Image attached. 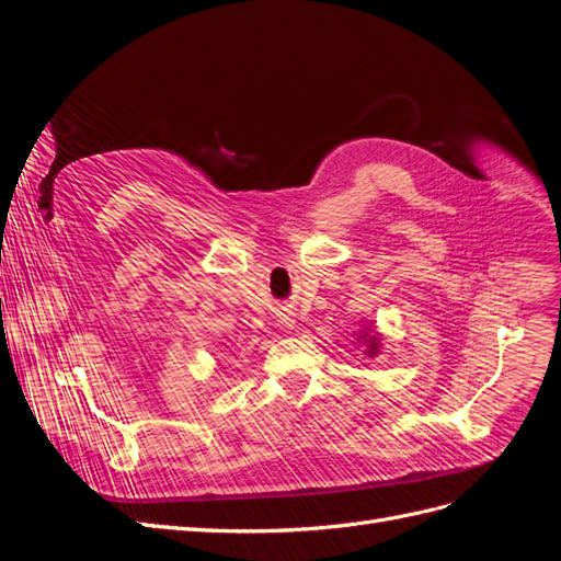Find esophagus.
I'll use <instances>...</instances> for the list:
<instances>
[{
  "mask_svg": "<svg viewBox=\"0 0 561 561\" xmlns=\"http://www.w3.org/2000/svg\"><path fill=\"white\" fill-rule=\"evenodd\" d=\"M280 322H283V328H293V325H295L293 316H287V313H283V316H280Z\"/></svg>",
  "mask_w": 561,
  "mask_h": 561,
  "instance_id": "1",
  "label": "esophagus"
}]
</instances>
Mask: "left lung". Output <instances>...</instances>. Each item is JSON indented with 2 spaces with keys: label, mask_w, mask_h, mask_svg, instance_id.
Listing matches in <instances>:
<instances>
[{
  "label": "left lung",
  "mask_w": 561,
  "mask_h": 561,
  "mask_svg": "<svg viewBox=\"0 0 561 561\" xmlns=\"http://www.w3.org/2000/svg\"><path fill=\"white\" fill-rule=\"evenodd\" d=\"M358 339L365 344V353L369 355V358H375V355H377L379 348H381V336H379L375 330L369 332V328H365V330L358 334Z\"/></svg>",
  "instance_id": "left-lung-1"
}]
</instances>
